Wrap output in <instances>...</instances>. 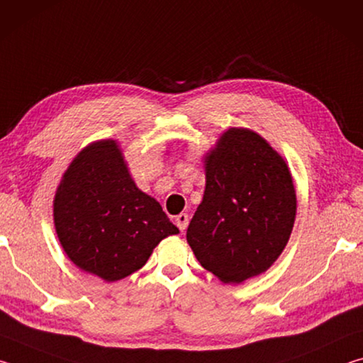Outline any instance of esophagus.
Here are the masks:
<instances>
[{
	"label": "esophagus",
	"mask_w": 363,
	"mask_h": 363,
	"mask_svg": "<svg viewBox=\"0 0 363 363\" xmlns=\"http://www.w3.org/2000/svg\"><path fill=\"white\" fill-rule=\"evenodd\" d=\"M176 225L179 227L181 232H184V230L187 229V225H189V216H187L186 213L177 214V216H176Z\"/></svg>",
	"instance_id": "1"
}]
</instances>
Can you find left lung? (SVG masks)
<instances>
[{
    "instance_id": "obj_1",
    "label": "left lung",
    "mask_w": 363,
    "mask_h": 363,
    "mask_svg": "<svg viewBox=\"0 0 363 363\" xmlns=\"http://www.w3.org/2000/svg\"><path fill=\"white\" fill-rule=\"evenodd\" d=\"M206 187L187 229L199 262L224 284L272 266L296 216L290 171L259 134L230 128L206 157Z\"/></svg>"
}]
</instances>
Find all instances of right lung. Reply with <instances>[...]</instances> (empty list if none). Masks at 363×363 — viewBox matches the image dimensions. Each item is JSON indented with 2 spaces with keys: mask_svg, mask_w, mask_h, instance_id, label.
Instances as JSON below:
<instances>
[{
  "mask_svg": "<svg viewBox=\"0 0 363 363\" xmlns=\"http://www.w3.org/2000/svg\"><path fill=\"white\" fill-rule=\"evenodd\" d=\"M54 224L73 264L106 281L136 272L163 238L179 233L136 187L115 140L91 144L73 160L54 199Z\"/></svg>",
  "mask_w": 363,
  "mask_h": 363,
  "instance_id": "add662e5",
  "label": "right lung"
}]
</instances>
